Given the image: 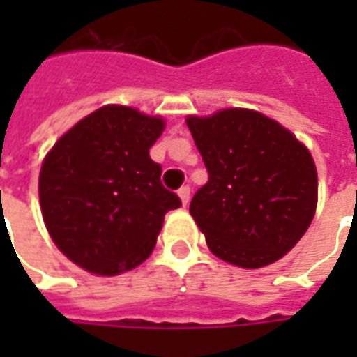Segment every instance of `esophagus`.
I'll list each match as a JSON object with an SVG mask.
<instances>
[{
  "mask_svg": "<svg viewBox=\"0 0 357 357\" xmlns=\"http://www.w3.org/2000/svg\"><path fill=\"white\" fill-rule=\"evenodd\" d=\"M178 195H179V199H181V202H183V206H187L189 201H191V187L183 185L178 191Z\"/></svg>",
  "mask_w": 357,
  "mask_h": 357,
  "instance_id": "34e87169",
  "label": "esophagus"
}]
</instances>
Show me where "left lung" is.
<instances>
[{"mask_svg":"<svg viewBox=\"0 0 357 357\" xmlns=\"http://www.w3.org/2000/svg\"><path fill=\"white\" fill-rule=\"evenodd\" d=\"M187 126L208 170L189 212L210 250L247 269L283 258L306 233L317 206L310 151L256 110L189 116Z\"/></svg>","mask_w":357,"mask_h":357,"instance_id":"left-lung-1","label":"left lung"}]
</instances>
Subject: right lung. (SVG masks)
<instances>
[{"label": "right lung", "instance_id": "right-lung-1", "mask_svg": "<svg viewBox=\"0 0 357 357\" xmlns=\"http://www.w3.org/2000/svg\"><path fill=\"white\" fill-rule=\"evenodd\" d=\"M164 120L120 105L82 118L40 172L43 222L59 250L86 271L118 275L155 248L164 214L181 201L149 156Z\"/></svg>", "mask_w": 357, "mask_h": 357}]
</instances>
